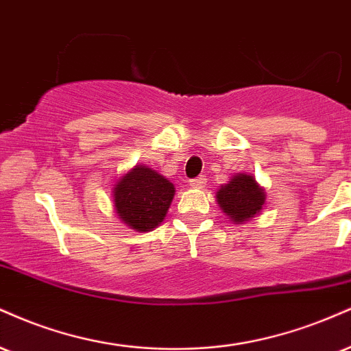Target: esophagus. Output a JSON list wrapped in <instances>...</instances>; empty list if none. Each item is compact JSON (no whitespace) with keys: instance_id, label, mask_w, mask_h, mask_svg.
Masks as SVG:
<instances>
[{"instance_id":"1","label":"esophagus","mask_w":351,"mask_h":351,"mask_svg":"<svg viewBox=\"0 0 351 351\" xmlns=\"http://www.w3.org/2000/svg\"><path fill=\"white\" fill-rule=\"evenodd\" d=\"M204 184H206V178H204V176H197V178L189 180V186H191V188L201 189V188H204Z\"/></svg>"}]
</instances>
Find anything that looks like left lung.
Segmentation results:
<instances>
[{
    "label": "left lung",
    "mask_w": 351,
    "mask_h": 351,
    "mask_svg": "<svg viewBox=\"0 0 351 351\" xmlns=\"http://www.w3.org/2000/svg\"><path fill=\"white\" fill-rule=\"evenodd\" d=\"M216 199L222 213L234 223H243L255 217L263 209L267 194L247 173H237L227 184H222L216 193Z\"/></svg>",
    "instance_id": "8db88e82"
}]
</instances>
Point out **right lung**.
I'll return each instance as SVG.
<instances>
[{
	"label": "right lung",
	"instance_id": "1",
	"mask_svg": "<svg viewBox=\"0 0 351 351\" xmlns=\"http://www.w3.org/2000/svg\"><path fill=\"white\" fill-rule=\"evenodd\" d=\"M173 196V183L145 165H135L117 180L112 191L117 216L137 232H150L158 227L167 216Z\"/></svg>",
	"mask_w": 351,
	"mask_h": 351
}]
</instances>
